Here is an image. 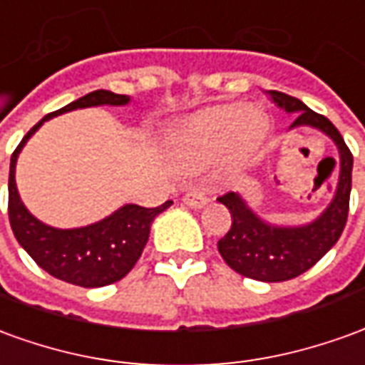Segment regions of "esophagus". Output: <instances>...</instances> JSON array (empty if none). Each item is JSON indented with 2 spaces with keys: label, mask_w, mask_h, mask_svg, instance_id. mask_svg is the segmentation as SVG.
Listing matches in <instances>:
<instances>
[{
  "label": "esophagus",
  "mask_w": 365,
  "mask_h": 365,
  "mask_svg": "<svg viewBox=\"0 0 365 365\" xmlns=\"http://www.w3.org/2000/svg\"><path fill=\"white\" fill-rule=\"evenodd\" d=\"M183 203L190 205L191 209H201L207 205V197H205V193H201L197 190H187L185 195H183Z\"/></svg>",
  "instance_id": "34e87169"
}]
</instances>
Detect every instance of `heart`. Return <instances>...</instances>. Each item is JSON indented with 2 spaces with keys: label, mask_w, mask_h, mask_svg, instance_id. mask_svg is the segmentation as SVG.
<instances>
[{
  "label": "heart",
  "mask_w": 365,
  "mask_h": 365,
  "mask_svg": "<svg viewBox=\"0 0 365 365\" xmlns=\"http://www.w3.org/2000/svg\"><path fill=\"white\" fill-rule=\"evenodd\" d=\"M264 112L257 104H217L195 114L168 142V158L180 172L205 165L225 148L231 160H241L264 134Z\"/></svg>",
  "instance_id": "obj_1"
}]
</instances>
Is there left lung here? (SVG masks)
<instances>
[{"mask_svg":"<svg viewBox=\"0 0 365 365\" xmlns=\"http://www.w3.org/2000/svg\"><path fill=\"white\" fill-rule=\"evenodd\" d=\"M267 94L279 108L294 116L290 130L302 126L318 130L332 140L340 154V175L332 200L318 217L304 225H274L249 207L237 191L219 197V203H223L233 217L229 233L217 243L223 261L249 279L282 282L314 267L342 235L350 207L354 158L342 134L326 116L310 110L302 101L289 94L279 91H267Z\"/></svg>","mask_w":365,"mask_h":365,"instance_id":"left-lung-1","label":"left lung"}]
</instances>
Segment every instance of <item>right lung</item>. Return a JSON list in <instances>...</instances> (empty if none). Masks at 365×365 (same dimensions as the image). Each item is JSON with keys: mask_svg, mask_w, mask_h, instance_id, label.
<instances>
[{"mask_svg": "<svg viewBox=\"0 0 365 365\" xmlns=\"http://www.w3.org/2000/svg\"><path fill=\"white\" fill-rule=\"evenodd\" d=\"M128 94H116L110 91H94L81 96L75 103L51 112L33 126L21 144L15 148L9 164V223L17 243L21 245L51 277L65 280L76 287L96 289L124 279L136 264L150 237V227L154 219L172 205L165 201L160 207H140L126 203L108 217L96 223L73 229H58L43 223L33 215L19 197L15 183V165L27 140L51 118L76 108L93 106H126Z\"/></svg>", "mask_w": 365, "mask_h": 365, "instance_id": "right-lung-1", "label": "right lung"}]
</instances>
